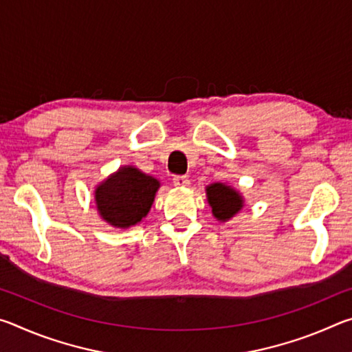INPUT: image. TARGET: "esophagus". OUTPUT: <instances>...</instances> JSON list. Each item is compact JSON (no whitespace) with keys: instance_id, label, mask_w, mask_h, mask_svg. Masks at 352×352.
<instances>
[{"instance_id":"34e87169","label":"esophagus","mask_w":352,"mask_h":352,"mask_svg":"<svg viewBox=\"0 0 352 352\" xmlns=\"http://www.w3.org/2000/svg\"><path fill=\"white\" fill-rule=\"evenodd\" d=\"M172 183H174V186H177V188H188L189 186L188 177H184V175H175L174 178H172Z\"/></svg>"}]
</instances>
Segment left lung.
I'll use <instances>...</instances> for the list:
<instances>
[{"label": "left lung", "mask_w": 352, "mask_h": 352, "mask_svg": "<svg viewBox=\"0 0 352 352\" xmlns=\"http://www.w3.org/2000/svg\"><path fill=\"white\" fill-rule=\"evenodd\" d=\"M206 197L212 208V216L220 222L234 217L243 208L242 195L225 183H212L206 186Z\"/></svg>", "instance_id": "1"}]
</instances>
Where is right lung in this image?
I'll use <instances>...</instances> for the list:
<instances>
[{
    "mask_svg": "<svg viewBox=\"0 0 352 352\" xmlns=\"http://www.w3.org/2000/svg\"><path fill=\"white\" fill-rule=\"evenodd\" d=\"M160 182L133 166H122L94 190L98 212L107 223L129 228L151 211Z\"/></svg>",
    "mask_w": 352,
    "mask_h": 352,
    "instance_id": "obj_1",
    "label": "right lung"
}]
</instances>
